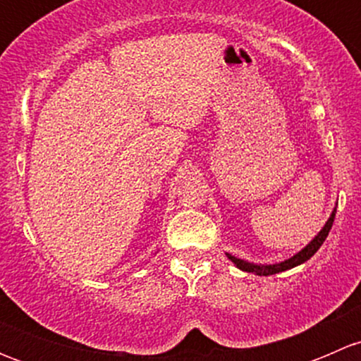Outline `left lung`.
<instances>
[{"label": "left lung", "instance_id": "left-lung-1", "mask_svg": "<svg viewBox=\"0 0 361 361\" xmlns=\"http://www.w3.org/2000/svg\"><path fill=\"white\" fill-rule=\"evenodd\" d=\"M336 211H337V209H334L332 216L329 218V221H326L325 227L322 228V232H319V234L316 235V238L312 239V241L309 243V245L305 246L304 250L298 251L297 255H293V257H292V258H288V260L281 262V264H274V265H253V264H248V262H245V260H239V258L232 257V255H228V253H227V257L231 258V260L234 262V264L238 265V267L241 269V271L253 272V274H258V276H271V274H278V272L288 271V269L297 267V265L304 264L305 260H309V258H311L312 255H314L316 251L319 250V246H322L323 243H325L326 235H329L330 228H332V225H334V218H336Z\"/></svg>", "mask_w": 361, "mask_h": 361}]
</instances>
